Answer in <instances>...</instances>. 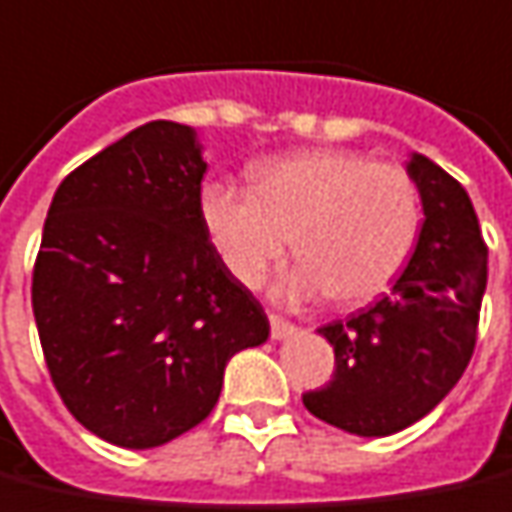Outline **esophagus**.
I'll return each instance as SVG.
<instances>
[{"label":"esophagus","instance_id":"1","mask_svg":"<svg viewBox=\"0 0 512 512\" xmlns=\"http://www.w3.org/2000/svg\"><path fill=\"white\" fill-rule=\"evenodd\" d=\"M268 321H271V338L274 341H285V338H291L293 332H296L291 321H285L280 316H268Z\"/></svg>","mask_w":512,"mask_h":512}]
</instances>
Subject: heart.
<instances>
[{
  "label": "heart",
  "mask_w": 512,
  "mask_h": 512,
  "mask_svg": "<svg viewBox=\"0 0 512 512\" xmlns=\"http://www.w3.org/2000/svg\"><path fill=\"white\" fill-rule=\"evenodd\" d=\"M199 210L235 280L257 288L291 241L299 263L282 291L291 299L332 293L341 305H363L396 280L421 224L413 177L349 149L266 160L252 188L205 182Z\"/></svg>",
  "instance_id": "1"
}]
</instances>
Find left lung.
Instances as JSON below:
<instances>
[{"instance_id": "8db88e82", "label": "left lung", "mask_w": 512, "mask_h": 512, "mask_svg": "<svg viewBox=\"0 0 512 512\" xmlns=\"http://www.w3.org/2000/svg\"><path fill=\"white\" fill-rule=\"evenodd\" d=\"M407 174L424 210L416 249L388 296L318 330L335 349V377L302 396L313 416L360 438L405 430L455 388L488 285V246L466 188L418 152Z\"/></svg>"}]
</instances>
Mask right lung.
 I'll return each mask as SVG.
<instances>
[{"mask_svg":"<svg viewBox=\"0 0 512 512\" xmlns=\"http://www.w3.org/2000/svg\"><path fill=\"white\" fill-rule=\"evenodd\" d=\"M194 127L149 121L60 182L32 271L46 366L102 441L155 449L210 416L224 368L268 341L210 244Z\"/></svg>","mask_w":512,"mask_h":512,"instance_id":"right-lung-1","label":"right lung"}]
</instances>
